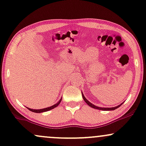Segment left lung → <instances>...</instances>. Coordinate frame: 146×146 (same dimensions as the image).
I'll return each instance as SVG.
<instances>
[{
  "label": "left lung",
  "instance_id": "8db88e82",
  "mask_svg": "<svg viewBox=\"0 0 146 146\" xmlns=\"http://www.w3.org/2000/svg\"><path fill=\"white\" fill-rule=\"evenodd\" d=\"M82 97H83L84 101H85L86 103L87 104L89 105V106L91 107V108H94V109H96V110H103V111H111V110H116L117 108H118L119 107H120L121 105H122L124 103V102H123V103H122L121 104L117 105V106H116V107H113V108H100V107L96 106V105H94V104H92V103H91L90 101H88V100L85 98V96H84L83 92H82Z\"/></svg>",
  "mask_w": 146,
  "mask_h": 146
}]
</instances>
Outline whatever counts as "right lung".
Masks as SVG:
<instances>
[{
	"instance_id": "add662e5",
	"label": "right lung",
	"mask_w": 146,
	"mask_h": 146,
	"mask_svg": "<svg viewBox=\"0 0 146 146\" xmlns=\"http://www.w3.org/2000/svg\"><path fill=\"white\" fill-rule=\"evenodd\" d=\"M61 101H62V99H60L59 101L57 102V103H56V104H54V105H52V106H51V107H49V108H43V109H40V110H33V109H31V108H27V109H28V110H29L30 111H33V112H35V113H42V112L50 111V110H52V109L56 108V107H57L58 105L60 104V103Z\"/></svg>"
}]
</instances>
